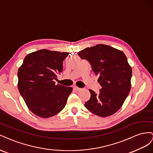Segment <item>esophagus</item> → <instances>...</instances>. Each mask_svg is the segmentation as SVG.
I'll use <instances>...</instances> for the list:
<instances>
[{"mask_svg":"<svg viewBox=\"0 0 153 153\" xmlns=\"http://www.w3.org/2000/svg\"><path fill=\"white\" fill-rule=\"evenodd\" d=\"M74 90L78 91H79L81 90V88H79V87H77V86H74Z\"/></svg>","mask_w":153,"mask_h":153,"instance_id":"34e87169","label":"esophagus"}]
</instances>
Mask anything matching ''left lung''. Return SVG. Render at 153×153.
Returning a JSON list of instances; mask_svg holds the SVG:
<instances>
[{
    "instance_id": "obj_1",
    "label": "left lung",
    "mask_w": 153,
    "mask_h": 153,
    "mask_svg": "<svg viewBox=\"0 0 153 153\" xmlns=\"http://www.w3.org/2000/svg\"><path fill=\"white\" fill-rule=\"evenodd\" d=\"M81 59L91 65L101 86L99 94L90 90V98L85 104L94 114L106 117L115 113L123 105L131 90L132 69L123 51L106 45L98 44L78 52Z\"/></svg>"
}]
</instances>
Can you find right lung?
Instances as JSON below:
<instances>
[{"instance_id":"right-lung-1","label":"right lung","mask_w":153,"mask_h":153,"mask_svg":"<svg viewBox=\"0 0 153 153\" xmlns=\"http://www.w3.org/2000/svg\"><path fill=\"white\" fill-rule=\"evenodd\" d=\"M69 52L41 49L28 54L18 71V88L29 110L42 118H49L64 108L72 87L56 85Z\"/></svg>"}]
</instances>
